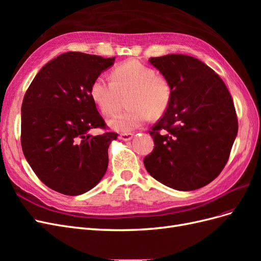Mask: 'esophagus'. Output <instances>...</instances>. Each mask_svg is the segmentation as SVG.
I'll use <instances>...</instances> for the list:
<instances>
[{"instance_id": "obj_1", "label": "esophagus", "mask_w": 261, "mask_h": 261, "mask_svg": "<svg viewBox=\"0 0 261 261\" xmlns=\"http://www.w3.org/2000/svg\"><path fill=\"white\" fill-rule=\"evenodd\" d=\"M133 136H134V134H132V133H123L120 135V139H122L124 141H128L133 138Z\"/></svg>"}]
</instances>
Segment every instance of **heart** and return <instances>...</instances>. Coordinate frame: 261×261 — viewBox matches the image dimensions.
<instances>
[{
	"label": "heart",
	"instance_id": "1",
	"mask_svg": "<svg viewBox=\"0 0 261 261\" xmlns=\"http://www.w3.org/2000/svg\"><path fill=\"white\" fill-rule=\"evenodd\" d=\"M111 80L97 77L91 84L90 94L102 113L113 115L120 109L122 96L129 92L127 105L130 108L108 121L115 130L128 132L140 127L151 114L160 116L170 105L172 89L169 81L137 60L117 65L112 70Z\"/></svg>",
	"mask_w": 261,
	"mask_h": 261
}]
</instances>
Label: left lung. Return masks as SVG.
Masks as SVG:
<instances>
[{
    "mask_svg": "<svg viewBox=\"0 0 261 261\" xmlns=\"http://www.w3.org/2000/svg\"><path fill=\"white\" fill-rule=\"evenodd\" d=\"M171 85L164 115L149 134L152 152L144 159L148 173L177 191L206 186L223 170L239 124L225 84L198 59L184 54L150 58Z\"/></svg>",
    "mask_w": 261,
    "mask_h": 261,
    "instance_id": "obj_1",
    "label": "left lung"
}]
</instances>
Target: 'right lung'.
<instances>
[{"instance_id":"add662e5","label":"right lung","mask_w":261,"mask_h":261,"mask_svg":"<svg viewBox=\"0 0 261 261\" xmlns=\"http://www.w3.org/2000/svg\"><path fill=\"white\" fill-rule=\"evenodd\" d=\"M115 58L67 52L40 69L21 105V148L43 184L68 196L82 195L106 174L108 149L117 134L106 128L90 87Z\"/></svg>"}]
</instances>
